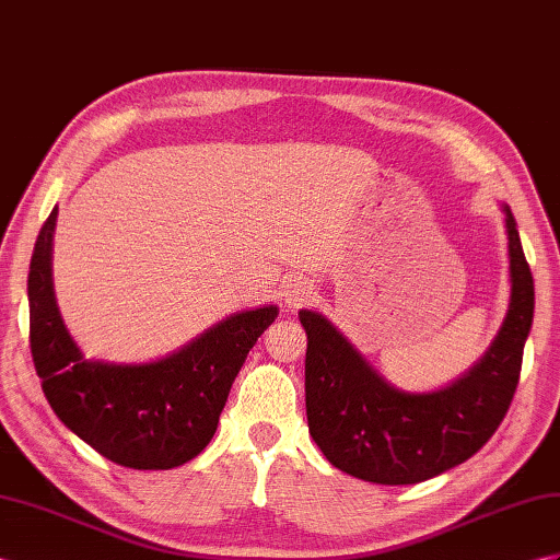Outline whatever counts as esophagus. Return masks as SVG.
I'll return each mask as SVG.
<instances>
[{
	"label": "esophagus",
	"mask_w": 560,
	"mask_h": 560,
	"mask_svg": "<svg viewBox=\"0 0 560 560\" xmlns=\"http://www.w3.org/2000/svg\"><path fill=\"white\" fill-rule=\"evenodd\" d=\"M312 298V285L307 281H293L289 283V289H285V303L291 307H300L303 303Z\"/></svg>",
	"instance_id": "34e87169"
}]
</instances>
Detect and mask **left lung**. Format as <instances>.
<instances>
[{
    "instance_id": "obj_1",
    "label": "left lung",
    "mask_w": 560,
    "mask_h": 560,
    "mask_svg": "<svg viewBox=\"0 0 560 560\" xmlns=\"http://www.w3.org/2000/svg\"><path fill=\"white\" fill-rule=\"evenodd\" d=\"M506 214L511 300L490 350L468 374L435 393L397 390L324 314L300 310L307 334L305 405L312 440L348 476L413 485L476 454L504 421L533 326L535 281L513 212Z\"/></svg>"
}]
</instances>
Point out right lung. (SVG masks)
Listing matches in <instances>:
<instances>
[{
	"label": "right lung",
	"instance_id": "add662e5",
	"mask_svg": "<svg viewBox=\"0 0 560 560\" xmlns=\"http://www.w3.org/2000/svg\"><path fill=\"white\" fill-rule=\"evenodd\" d=\"M56 214L59 208L39 229L27 275L31 352L54 413L125 468L167 470L191 462L212 440L236 374L279 307L236 312L158 362L84 360L54 295Z\"/></svg>",
	"mask_w": 560,
	"mask_h": 560
}]
</instances>
